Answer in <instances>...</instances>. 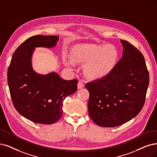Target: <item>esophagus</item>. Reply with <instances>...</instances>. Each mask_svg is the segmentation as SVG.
Wrapping results in <instances>:
<instances>
[{"label":"esophagus","instance_id":"esophagus-1","mask_svg":"<svg viewBox=\"0 0 157 157\" xmlns=\"http://www.w3.org/2000/svg\"><path fill=\"white\" fill-rule=\"evenodd\" d=\"M77 86H78V89H81V88H82V87H84V83L82 82V81H79L78 83Z\"/></svg>","mask_w":157,"mask_h":157}]
</instances>
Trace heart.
Masks as SVG:
<instances>
[{"label": "heart", "mask_w": 157, "mask_h": 157, "mask_svg": "<svg viewBox=\"0 0 157 157\" xmlns=\"http://www.w3.org/2000/svg\"><path fill=\"white\" fill-rule=\"evenodd\" d=\"M71 59L75 62L88 60L84 66L86 75L91 77H98L109 73L115 67L118 62V53L111 45L83 44L75 48ZM65 63L71 64L69 60H66Z\"/></svg>", "instance_id": "1"}]
</instances>
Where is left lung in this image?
I'll return each instance as SVG.
<instances>
[{
	"instance_id": "obj_1",
	"label": "left lung",
	"mask_w": 157,
	"mask_h": 157,
	"mask_svg": "<svg viewBox=\"0 0 157 157\" xmlns=\"http://www.w3.org/2000/svg\"><path fill=\"white\" fill-rule=\"evenodd\" d=\"M122 59L104 77L86 84L91 120L101 127H116L139 113L145 102L149 77L142 53L121 40Z\"/></svg>"
}]
</instances>
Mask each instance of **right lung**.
<instances>
[{
    "instance_id": "right-lung-1",
    "label": "right lung",
    "mask_w": 157,
    "mask_h": 157,
    "mask_svg": "<svg viewBox=\"0 0 157 157\" xmlns=\"http://www.w3.org/2000/svg\"><path fill=\"white\" fill-rule=\"evenodd\" d=\"M59 36L35 35L18 46L11 58L8 70V83L16 110L35 123L52 124L62 115L66 97L77 90L78 80H66L55 72L36 73L31 66V57L36 47L53 48Z\"/></svg>"
}]
</instances>
